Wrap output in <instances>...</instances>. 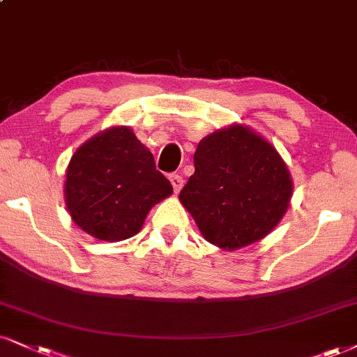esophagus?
Wrapping results in <instances>:
<instances>
[{"instance_id":"34e87169","label":"esophagus","mask_w":357,"mask_h":357,"mask_svg":"<svg viewBox=\"0 0 357 357\" xmlns=\"http://www.w3.org/2000/svg\"><path fill=\"white\" fill-rule=\"evenodd\" d=\"M169 178H170V183H172V187H174L175 193L180 192V188L183 187V178H182V175H178V174H172Z\"/></svg>"}]
</instances>
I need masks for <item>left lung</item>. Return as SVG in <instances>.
Here are the masks:
<instances>
[{"label": "left lung", "instance_id": "left-lung-1", "mask_svg": "<svg viewBox=\"0 0 357 357\" xmlns=\"http://www.w3.org/2000/svg\"><path fill=\"white\" fill-rule=\"evenodd\" d=\"M195 174L178 199L202 236L223 250L265 238L280 223L293 195L289 170L273 145L235 124L200 140Z\"/></svg>", "mask_w": 357, "mask_h": 357}]
</instances>
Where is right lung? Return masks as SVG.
<instances>
[{"mask_svg":"<svg viewBox=\"0 0 357 357\" xmlns=\"http://www.w3.org/2000/svg\"><path fill=\"white\" fill-rule=\"evenodd\" d=\"M172 192L152 152L126 126L111 127L82 144L66 170L69 215L79 228L104 241L134 236L149 210Z\"/></svg>","mask_w":357,"mask_h":357,"instance_id":"1","label":"right lung"}]
</instances>
